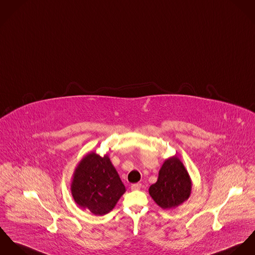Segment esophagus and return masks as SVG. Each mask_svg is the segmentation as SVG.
Returning a JSON list of instances; mask_svg holds the SVG:
<instances>
[{
	"mask_svg": "<svg viewBox=\"0 0 255 255\" xmlns=\"http://www.w3.org/2000/svg\"><path fill=\"white\" fill-rule=\"evenodd\" d=\"M141 184H133L132 186H131V190L132 191H137V190H140L141 189Z\"/></svg>",
	"mask_w": 255,
	"mask_h": 255,
	"instance_id": "obj_1",
	"label": "esophagus"
}]
</instances>
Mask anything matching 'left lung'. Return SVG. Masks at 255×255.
Masks as SVG:
<instances>
[{"mask_svg":"<svg viewBox=\"0 0 255 255\" xmlns=\"http://www.w3.org/2000/svg\"><path fill=\"white\" fill-rule=\"evenodd\" d=\"M192 192V180L183 162L175 155L164 161L158 173V179L148 193L163 209H171L186 201Z\"/></svg>","mask_w":255,"mask_h":255,"instance_id":"8db88e82","label":"left lung"}]
</instances>
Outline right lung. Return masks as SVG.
Segmentation results:
<instances>
[{"label":"right lung","mask_w":255,"mask_h":255,"mask_svg":"<svg viewBox=\"0 0 255 255\" xmlns=\"http://www.w3.org/2000/svg\"><path fill=\"white\" fill-rule=\"evenodd\" d=\"M118 173L108 154L90 152L79 162L71 182L75 202L95 215H105L114 209L125 193Z\"/></svg>","instance_id":"right-lung-1"}]
</instances>
